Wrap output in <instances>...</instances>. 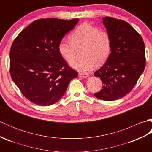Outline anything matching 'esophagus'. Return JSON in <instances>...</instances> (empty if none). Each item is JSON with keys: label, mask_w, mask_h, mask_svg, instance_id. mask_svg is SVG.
<instances>
[{"label": "esophagus", "mask_w": 152, "mask_h": 152, "mask_svg": "<svg viewBox=\"0 0 152 152\" xmlns=\"http://www.w3.org/2000/svg\"><path fill=\"white\" fill-rule=\"evenodd\" d=\"M88 74H83V73H80L79 74V77L82 78H86L88 77Z\"/></svg>", "instance_id": "34e87169"}]
</instances>
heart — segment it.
<instances>
[{"label": "heart", "instance_id": "b5f03b06", "mask_svg": "<svg viewBox=\"0 0 152 152\" xmlns=\"http://www.w3.org/2000/svg\"><path fill=\"white\" fill-rule=\"evenodd\" d=\"M70 41L61 40L58 50L64 59L72 63L80 53V59L71 64V66L80 72H86L104 64L111 52L112 40L105 31L89 23H83L71 33Z\"/></svg>", "mask_w": 152, "mask_h": 152}]
</instances>
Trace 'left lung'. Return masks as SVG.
<instances>
[{
    "label": "left lung",
    "instance_id": "8db88e82",
    "mask_svg": "<svg viewBox=\"0 0 152 152\" xmlns=\"http://www.w3.org/2000/svg\"><path fill=\"white\" fill-rule=\"evenodd\" d=\"M102 23L110 36L112 48L106 63L94 73L103 85L94 95L112 101L124 97L136 85L146 65L145 46L140 35L126 21L105 17Z\"/></svg>",
    "mask_w": 152,
    "mask_h": 152
}]
</instances>
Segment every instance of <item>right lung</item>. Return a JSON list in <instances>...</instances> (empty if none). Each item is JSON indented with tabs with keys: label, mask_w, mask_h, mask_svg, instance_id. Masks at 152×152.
I'll return each mask as SVG.
<instances>
[{
	"label": "right lung",
	"mask_w": 152,
	"mask_h": 152,
	"mask_svg": "<svg viewBox=\"0 0 152 152\" xmlns=\"http://www.w3.org/2000/svg\"><path fill=\"white\" fill-rule=\"evenodd\" d=\"M78 19L34 21L15 38L10 52V75L28 101L40 106L57 102L78 72L68 66L58 45Z\"/></svg>",
	"instance_id": "obj_1"
}]
</instances>
